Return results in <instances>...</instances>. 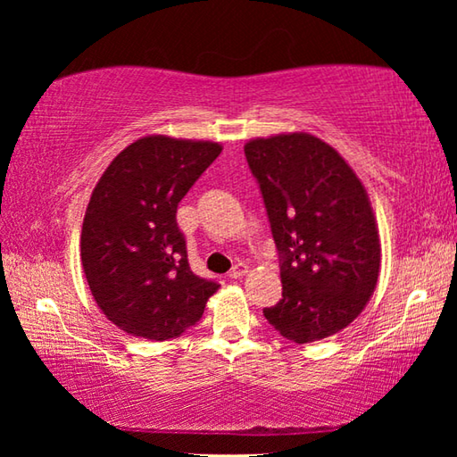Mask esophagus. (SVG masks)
<instances>
[{"label":"esophagus","mask_w":457,"mask_h":457,"mask_svg":"<svg viewBox=\"0 0 457 457\" xmlns=\"http://www.w3.org/2000/svg\"><path fill=\"white\" fill-rule=\"evenodd\" d=\"M247 272H250V268H247L245 264H236L234 270L229 272V278L231 280H237V278H244Z\"/></svg>","instance_id":"1"}]
</instances>
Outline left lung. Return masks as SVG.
<instances>
[{"label":"left lung","instance_id":"obj_1","mask_svg":"<svg viewBox=\"0 0 457 457\" xmlns=\"http://www.w3.org/2000/svg\"><path fill=\"white\" fill-rule=\"evenodd\" d=\"M280 253L282 300L264 308L292 343L337 335L367 306L381 270L373 207L337 149L308 133L244 146Z\"/></svg>","mask_w":457,"mask_h":457}]
</instances>
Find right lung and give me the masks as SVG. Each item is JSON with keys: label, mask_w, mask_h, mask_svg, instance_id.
Instances as JSON below:
<instances>
[{"label": "right lung", "mask_w": 457, "mask_h": 457, "mask_svg": "<svg viewBox=\"0 0 457 457\" xmlns=\"http://www.w3.org/2000/svg\"><path fill=\"white\" fill-rule=\"evenodd\" d=\"M221 153L220 143L165 135L122 149L92 191L80 256L92 296L127 335H183L220 284L191 272L177 205Z\"/></svg>", "instance_id": "obj_1"}]
</instances>
